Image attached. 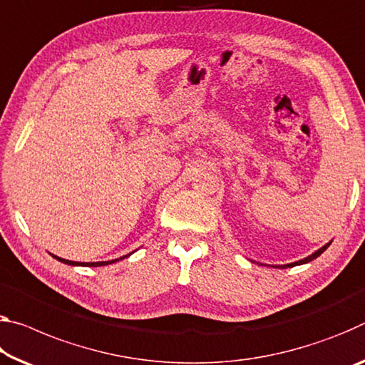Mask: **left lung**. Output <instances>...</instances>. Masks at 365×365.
Instances as JSON below:
<instances>
[{
	"instance_id": "1",
	"label": "left lung",
	"mask_w": 365,
	"mask_h": 365,
	"mask_svg": "<svg viewBox=\"0 0 365 365\" xmlns=\"http://www.w3.org/2000/svg\"><path fill=\"white\" fill-rule=\"evenodd\" d=\"M328 247H329V244H327L325 247H322V248H320V250H317L315 253H312V255H310V257H307V258H304V259H300V262H296V263H289V264H282V266H281V268H287V266H289V268H292V266H296V264L309 263V262H312V259H315L317 257H320V255H322V253H323V252H325Z\"/></svg>"
}]
</instances>
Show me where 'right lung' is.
<instances>
[{"label": "right lung", "mask_w": 365, "mask_h": 365, "mask_svg": "<svg viewBox=\"0 0 365 365\" xmlns=\"http://www.w3.org/2000/svg\"><path fill=\"white\" fill-rule=\"evenodd\" d=\"M55 257V255H53ZM125 257H128V255H125ZM58 262H61V263H66V264H83V266H103V264H110V263H113V262H117V259H112V262H97V263H78V262H69V259H65V258H60V257H55Z\"/></svg>", "instance_id": "right-lung-1"}]
</instances>
